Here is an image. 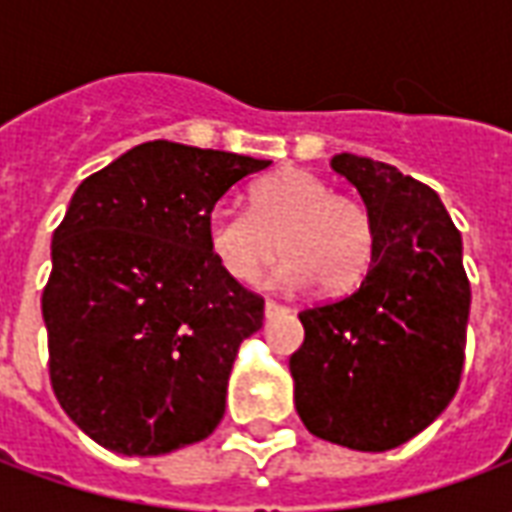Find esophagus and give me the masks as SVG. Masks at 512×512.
I'll return each instance as SVG.
<instances>
[{
  "label": "esophagus",
  "mask_w": 512,
  "mask_h": 512,
  "mask_svg": "<svg viewBox=\"0 0 512 512\" xmlns=\"http://www.w3.org/2000/svg\"><path fill=\"white\" fill-rule=\"evenodd\" d=\"M279 312H285V307L277 304V301L266 299V318H274V315H279Z\"/></svg>",
  "instance_id": "esophagus-1"
}]
</instances>
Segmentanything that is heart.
I'll use <instances>...</instances> for the list:
<instances>
[{
  "label": "heart",
  "instance_id": "b5f03b06",
  "mask_svg": "<svg viewBox=\"0 0 512 512\" xmlns=\"http://www.w3.org/2000/svg\"><path fill=\"white\" fill-rule=\"evenodd\" d=\"M376 233L362 202L334 194L315 172L285 169L260 180L249 208L222 200L208 213V249L224 274L257 285L282 252V279L315 282L329 296L356 288L373 260Z\"/></svg>",
  "mask_w": 512,
  "mask_h": 512
}]
</instances>
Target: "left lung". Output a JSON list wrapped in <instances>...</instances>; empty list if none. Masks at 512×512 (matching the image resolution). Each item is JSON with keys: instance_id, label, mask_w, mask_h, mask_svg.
Returning <instances> with one entry per match:
<instances>
[{"instance_id": "8db88e82", "label": "left lung", "mask_w": 512, "mask_h": 512, "mask_svg": "<svg viewBox=\"0 0 512 512\" xmlns=\"http://www.w3.org/2000/svg\"><path fill=\"white\" fill-rule=\"evenodd\" d=\"M332 169L359 191L376 246L351 296L299 312L296 411L318 439L384 452L428 428L458 392L472 288L436 191L354 153L334 156Z\"/></svg>"}]
</instances>
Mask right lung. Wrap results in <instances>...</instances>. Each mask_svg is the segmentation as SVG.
<instances>
[{"instance_id": "1", "label": "right lung", "mask_w": 512, "mask_h": 512, "mask_svg": "<svg viewBox=\"0 0 512 512\" xmlns=\"http://www.w3.org/2000/svg\"><path fill=\"white\" fill-rule=\"evenodd\" d=\"M271 161L167 139L131 147L71 197L43 290L49 376L65 414L120 455L211 436L263 304L208 249V213Z\"/></svg>"}]
</instances>
